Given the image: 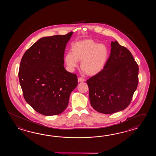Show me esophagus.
<instances>
[{
  "mask_svg": "<svg viewBox=\"0 0 156 156\" xmlns=\"http://www.w3.org/2000/svg\"><path fill=\"white\" fill-rule=\"evenodd\" d=\"M85 81V80L84 79L83 77H79L78 78V81L79 82H83Z\"/></svg>",
  "mask_w": 156,
  "mask_h": 156,
  "instance_id": "1",
  "label": "esophagus"
}]
</instances>
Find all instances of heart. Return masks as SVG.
<instances>
[{"label":"heart","instance_id":"heart-1","mask_svg":"<svg viewBox=\"0 0 156 156\" xmlns=\"http://www.w3.org/2000/svg\"><path fill=\"white\" fill-rule=\"evenodd\" d=\"M109 51L106 45L98 43L91 39L80 40L73 42L71 53L65 56L67 66L73 70L81 61L80 67L87 75L94 76L101 73L106 66Z\"/></svg>","mask_w":156,"mask_h":156}]
</instances>
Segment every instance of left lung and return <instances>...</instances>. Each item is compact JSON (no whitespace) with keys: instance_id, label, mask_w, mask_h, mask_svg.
<instances>
[{"instance_id":"1","label":"left lung","mask_w":156,"mask_h":156,"mask_svg":"<svg viewBox=\"0 0 156 156\" xmlns=\"http://www.w3.org/2000/svg\"><path fill=\"white\" fill-rule=\"evenodd\" d=\"M105 68L86 81L94 109L109 114L129 106L138 84L139 67L131 52L118 41L112 42Z\"/></svg>"}]
</instances>
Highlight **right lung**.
<instances>
[{
  "instance_id": "1",
  "label": "right lung",
  "mask_w": 156,
  "mask_h": 156,
  "mask_svg": "<svg viewBox=\"0 0 156 156\" xmlns=\"http://www.w3.org/2000/svg\"><path fill=\"white\" fill-rule=\"evenodd\" d=\"M73 32L45 37L27 50L18 73L24 98L37 112L56 115L66 109L77 76L65 70L64 53Z\"/></svg>"
}]
</instances>
